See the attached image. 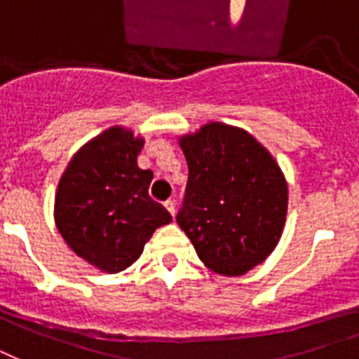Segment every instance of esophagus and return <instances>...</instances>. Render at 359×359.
Here are the masks:
<instances>
[{
  "mask_svg": "<svg viewBox=\"0 0 359 359\" xmlns=\"http://www.w3.org/2000/svg\"><path fill=\"white\" fill-rule=\"evenodd\" d=\"M164 208L168 210L170 214L174 215V214H176V202H174V201H166V202H164Z\"/></svg>",
  "mask_w": 359,
  "mask_h": 359,
  "instance_id": "34e87169",
  "label": "esophagus"
}]
</instances>
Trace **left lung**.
<instances>
[{
	"label": "left lung",
	"mask_w": 359,
	"mask_h": 359,
	"mask_svg": "<svg viewBox=\"0 0 359 359\" xmlns=\"http://www.w3.org/2000/svg\"><path fill=\"white\" fill-rule=\"evenodd\" d=\"M180 147L189 177L177 225L208 269L246 274L284 231L287 183L278 163L252 134L223 123L182 136Z\"/></svg>",
	"instance_id": "8db88e82"
}]
</instances>
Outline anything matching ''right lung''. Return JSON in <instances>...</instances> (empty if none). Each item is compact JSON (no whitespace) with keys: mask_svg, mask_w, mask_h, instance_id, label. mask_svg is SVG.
Returning a JSON list of instances; mask_svg holds the SVG:
<instances>
[{"mask_svg":"<svg viewBox=\"0 0 359 359\" xmlns=\"http://www.w3.org/2000/svg\"><path fill=\"white\" fill-rule=\"evenodd\" d=\"M144 138L113 126L85 144L58 183L55 221L79 257L104 272H121L144 252L155 229L172 221L151 201V170L138 166Z\"/></svg>","mask_w":359,"mask_h":359,"instance_id":"obj_1","label":"right lung"}]
</instances>
